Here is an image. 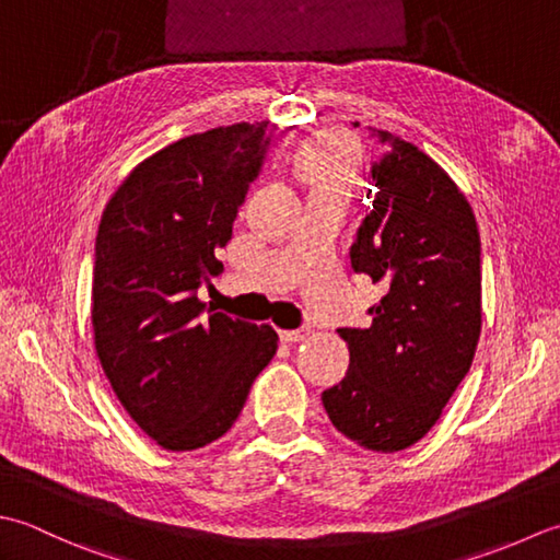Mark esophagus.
<instances>
[{
	"label": "esophagus",
	"instance_id": "obj_1",
	"mask_svg": "<svg viewBox=\"0 0 560 560\" xmlns=\"http://www.w3.org/2000/svg\"><path fill=\"white\" fill-rule=\"evenodd\" d=\"M312 336L310 328H300V330H280V340L284 343H300V340H306Z\"/></svg>",
	"mask_w": 560,
	"mask_h": 560
}]
</instances>
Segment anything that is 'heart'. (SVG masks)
<instances>
[{"mask_svg":"<svg viewBox=\"0 0 560 560\" xmlns=\"http://www.w3.org/2000/svg\"><path fill=\"white\" fill-rule=\"evenodd\" d=\"M296 174L314 186H346L355 178V152L346 135L328 132L306 142L294 159Z\"/></svg>","mask_w":560,"mask_h":560,"instance_id":"obj_1","label":"heart"}]
</instances>
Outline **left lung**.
Wrapping results in <instances>:
<instances>
[{
	"instance_id": "8db88e82",
	"label": "left lung",
	"mask_w": 560,
	"mask_h": 560,
	"mask_svg": "<svg viewBox=\"0 0 560 560\" xmlns=\"http://www.w3.org/2000/svg\"><path fill=\"white\" fill-rule=\"evenodd\" d=\"M372 210L350 248L355 272L382 282L370 328H338L343 380L322 394L330 423L372 452L428 435L471 368L481 336V236L469 200L438 162L380 130Z\"/></svg>"
}]
</instances>
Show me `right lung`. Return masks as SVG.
<instances>
[{
    "mask_svg": "<svg viewBox=\"0 0 560 560\" xmlns=\"http://www.w3.org/2000/svg\"><path fill=\"white\" fill-rule=\"evenodd\" d=\"M268 144L266 120L184 137L137 164L101 217L96 355L128 416L168 452L220 440L278 350L272 326L198 300Z\"/></svg>",
    "mask_w": 560,
    "mask_h": 560,
    "instance_id": "right-lung-1",
    "label": "right lung"
}]
</instances>
